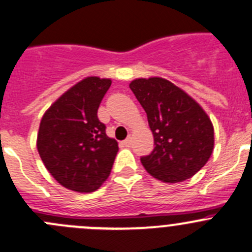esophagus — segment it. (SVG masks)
<instances>
[{
	"instance_id": "esophagus-1",
	"label": "esophagus",
	"mask_w": 252,
	"mask_h": 252,
	"mask_svg": "<svg viewBox=\"0 0 252 252\" xmlns=\"http://www.w3.org/2000/svg\"><path fill=\"white\" fill-rule=\"evenodd\" d=\"M121 145H122V146H123V147H129V146H130V145H131V139H130V138L126 139V140L121 142Z\"/></svg>"
}]
</instances>
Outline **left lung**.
I'll return each instance as SVG.
<instances>
[{
  "label": "left lung",
  "instance_id": "obj_1",
  "mask_svg": "<svg viewBox=\"0 0 252 252\" xmlns=\"http://www.w3.org/2000/svg\"><path fill=\"white\" fill-rule=\"evenodd\" d=\"M129 88L146 112L154 134V151L140 158L145 169L164 183L196 174L215 145L213 126L205 111L166 79H136Z\"/></svg>",
  "mask_w": 252,
  "mask_h": 252
}]
</instances>
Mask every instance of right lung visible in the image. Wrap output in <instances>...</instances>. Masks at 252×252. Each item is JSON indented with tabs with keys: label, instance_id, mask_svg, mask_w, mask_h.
I'll return each mask as SVG.
<instances>
[{
	"label": "right lung",
	"instance_id": "right-lung-1",
	"mask_svg": "<svg viewBox=\"0 0 252 252\" xmlns=\"http://www.w3.org/2000/svg\"><path fill=\"white\" fill-rule=\"evenodd\" d=\"M111 86L97 77L79 81L44 114L37 151L51 175L67 189L97 190L108 178L118 144L108 138L97 110Z\"/></svg>",
	"mask_w": 252,
	"mask_h": 252
}]
</instances>
